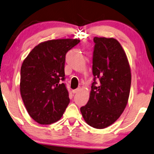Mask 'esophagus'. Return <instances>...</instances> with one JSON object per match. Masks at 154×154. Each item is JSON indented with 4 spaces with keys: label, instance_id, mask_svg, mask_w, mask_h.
Returning a JSON list of instances; mask_svg holds the SVG:
<instances>
[{
    "label": "esophagus",
    "instance_id": "obj_1",
    "mask_svg": "<svg viewBox=\"0 0 154 154\" xmlns=\"http://www.w3.org/2000/svg\"><path fill=\"white\" fill-rule=\"evenodd\" d=\"M80 90H81V89H80V88H77V89H75V90H73L72 91V92H73V94H75V93L79 92V91H80Z\"/></svg>",
    "mask_w": 154,
    "mask_h": 154
}]
</instances>
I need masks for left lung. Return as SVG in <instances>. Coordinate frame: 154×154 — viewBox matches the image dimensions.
<instances>
[{"label":"left lung","instance_id":"left-lung-1","mask_svg":"<svg viewBox=\"0 0 154 154\" xmlns=\"http://www.w3.org/2000/svg\"><path fill=\"white\" fill-rule=\"evenodd\" d=\"M94 42V82L81 112L88 125L102 129L112 125L124 112L130 94L131 72L125 51L117 39L95 37ZM96 78L100 80L99 86L95 85Z\"/></svg>","mask_w":154,"mask_h":154}]
</instances>
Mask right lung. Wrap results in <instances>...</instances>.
I'll list each match as a JSON object with an SVG mask.
<instances>
[{
    "label": "right lung",
    "instance_id": "add662e5",
    "mask_svg": "<svg viewBox=\"0 0 154 154\" xmlns=\"http://www.w3.org/2000/svg\"><path fill=\"white\" fill-rule=\"evenodd\" d=\"M78 39L48 40L29 53L21 68L20 92L29 115L40 124L61 119L69 103L64 80L65 55Z\"/></svg>",
    "mask_w": 154,
    "mask_h": 154
}]
</instances>
